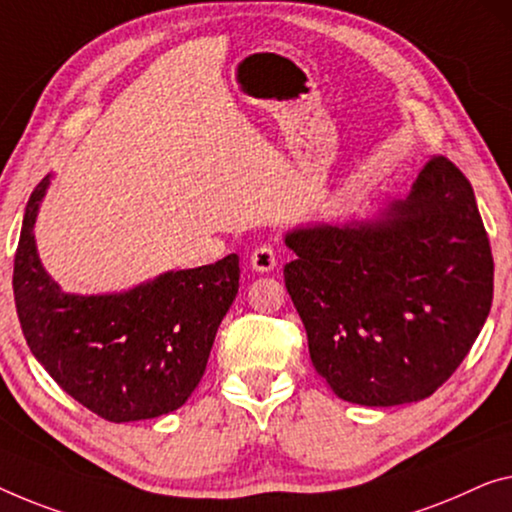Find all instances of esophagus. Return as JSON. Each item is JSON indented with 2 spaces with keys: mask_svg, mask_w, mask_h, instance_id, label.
I'll use <instances>...</instances> for the list:
<instances>
[{
  "mask_svg": "<svg viewBox=\"0 0 512 512\" xmlns=\"http://www.w3.org/2000/svg\"><path fill=\"white\" fill-rule=\"evenodd\" d=\"M278 264V255H276V248L273 246H257L253 250V255H250V266H253V271L257 273H269L276 269Z\"/></svg>",
  "mask_w": 512,
  "mask_h": 512,
  "instance_id": "obj_1",
  "label": "esophagus"
}]
</instances>
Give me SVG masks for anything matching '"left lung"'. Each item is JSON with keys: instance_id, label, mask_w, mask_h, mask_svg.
I'll list each match as a JSON object with an SVG mask.
<instances>
[{"instance_id": "obj_1", "label": "left lung", "mask_w": 512, "mask_h": 512, "mask_svg": "<svg viewBox=\"0 0 512 512\" xmlns=\"http://www.w3.org/2000/svg\"><path fill=\"white\" fill-rule=\"evenodd\" d=\"M285 243L296 253L285 287L312 365L347 402L430 398L490 315V239L474 188L446 156L375 220L299 227Z\"/></svg>"}]
</instances>
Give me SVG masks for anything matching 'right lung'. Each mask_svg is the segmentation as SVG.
Returning <instances> with one entry per match:
<instances>
[{
  "instance_id": "1",
  "label": "right lung",
  "mask_w": 512,
  "mask_h": 512,
  "mask_svg": "<svg viewBox=\"0 0 512 512\" xmlns=\"http://www.w3.org/2000/svg\"><path fill=\"white\" fill-rule=\"evenodd\" d=\"M50 174L29 197L13 264L25 340L48 375L110 423L179 409L207 370L213 338L239 292V255L167 271L121 294H66L45 273L34 223Z\"/></svg>"
}]
</instances>
